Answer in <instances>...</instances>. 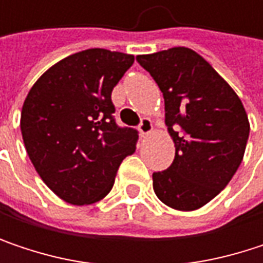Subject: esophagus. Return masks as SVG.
<instances>
[{
  "label": "esophagus",
  "instance_id": "esophagus-1",
  "mask_svg": "<svg viewBox=\"0 0 263 263\" xmlns=\"http://www.w3.org/2000/svg\"><path fill=\"white\" fill-rule=\"evenodd\" d=\"M152 129H154L152 122H151L149 119H141L140 126H138V131H140V134H141L143 137H146V135H149V134L152 132Z\"/></svg>",
  "mask_w": 263,
  "mask_h": 263
}]
</instances>
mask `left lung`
<instances>
[{"instance_id":"obj_1","label":"left lung","mask_w":263,"mask_h":263,"mask_svg":"<svg viewBox=\"0 0 263 263\" xmlns=\"http://www.w3.org/2000/svg\"><path fill=\"white\" fill-rule=\"evenodd\" d=\"M137 61L163 92L175 143L171 167L152 174L154 192L175 210H196L230 183L242 163L250 134L245 108L216 70L187 47L140 54Z\"/></svg>"}]
</instances>
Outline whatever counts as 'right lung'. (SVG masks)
I'll use <instances>...</instances> for the list:
<instances>
[{"mask_svg": "<svg viewBox=\"0 0 263 263\" xmlns=\"http://www.w3.org/2000/svg\"><path fill=\"white\" fill-rule=\"evenodd\" d=\"M134 56L89 48L50 67L28 91L21 111L27 154L61 199L73 205L105 198L138 134L116 125L111 92Z\"/></svg>", "mask_w": 263, "mask_h": 263, "instance_id": "1", "label": "right lung"}]
</instances>
